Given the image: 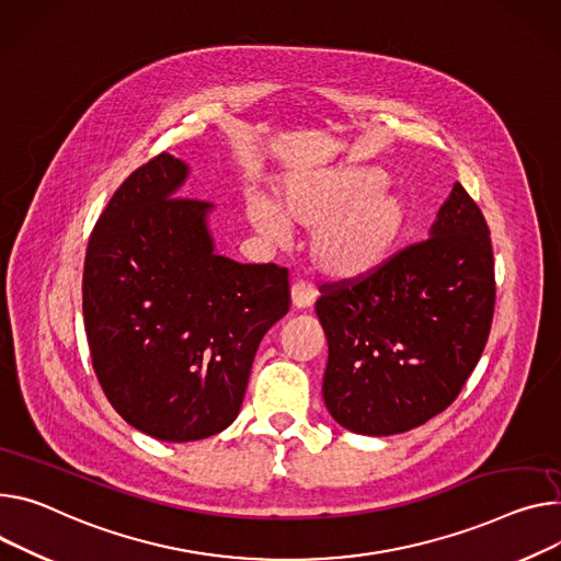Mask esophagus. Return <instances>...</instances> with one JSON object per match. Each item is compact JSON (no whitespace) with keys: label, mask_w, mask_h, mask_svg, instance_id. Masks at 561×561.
<instances>
[{"label":"esophagus","mask_w":561,"mask_h":561,"mask_svg":"<svg viewBox=\"0 0 561 561\" xmlns=\"http://www.w3.org/2000/svg\"><path fill=\"white\" fill-rule=\"evenodd\" d=\"M314 298H317V289H314L312 283H308V280H296V283L291 285V304H294L296 310L310 308V306L314 304Z\"/></svg>","instance_id":"34e87169"}]
</instances>
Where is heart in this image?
<instances>
[{
  "instance_id": "heart-1",
  "label": "heart",
  "mask_w": 561,
  "mask_h": 561,
  "mask_svg": "<svg viewBox=\"0 0 561 561\" xmlns=\"http://www.w3.org/2000/svg\"><path fill=\"white\" fill-rule=\"evenodd\" d=\"M381 184L383 172L375 168L304 172L283 184L276 204L253 197L247 213L272 238H283L287 227L314 229V265L334 278H362L386 263L407 220L402 199Z\"/></svg>"
}]
</instances>
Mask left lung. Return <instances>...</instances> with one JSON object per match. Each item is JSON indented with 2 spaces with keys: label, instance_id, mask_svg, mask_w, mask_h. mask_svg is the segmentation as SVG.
<instances>
[{
  "label": "left lung",
  "instance_id": "1",
  "mask_svg": "<svg viewBox=\"0 0 561 561\" xmlns=\"http://www.w3.org/2000/svg\"><path fill=\"white\" fill-rule=\"evenodd\" d=\"M319 291L332 417L364 436L420 426L458 398L490 336L496 280L483 210L456 184L431 238Z\"/></svg>",
  "mask_w": 561,
  "mask_h": 561
}]
</instances>
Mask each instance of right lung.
<instances>
[{"label":"right lung","mask_w":561,"mask_h":561,"mask_svg":"<svg viewBox=\"0 0 561 561\" xmlns=\"http://www.w3.org/2000/svg\"><path fill=\"white\" fill-rule=\"evenodd\" d=\"M186 165L159 152L96 220L82 272L92 366L116 413L157 440L220 434L240 411L289 272L213 253L208 202L178 197Z\"/></svg>","instance_id":"right-lung-1"}]
</instances>
